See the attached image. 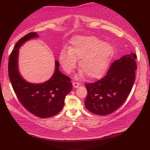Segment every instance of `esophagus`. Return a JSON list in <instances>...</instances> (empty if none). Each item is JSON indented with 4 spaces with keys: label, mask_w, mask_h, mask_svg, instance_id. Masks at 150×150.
Wrapping results in <instances>:
<instances>
[{
    "label": "esophagus",
    "mask_w": 150,
    "mask_h": 150,
    "mask_svg": "<svg viewBox=\"0 0 150 150\" xmlns=\"http://www.w3.org/2000/svg\"><path fill=\"white\" fill-rule=\"evenodd\" d=\"M72 84H73V86H74V88H79V86H80V84L79 83H76V82H74Z\"/></svg>",
    "instance_id": "34e87169"
}]
</instances>
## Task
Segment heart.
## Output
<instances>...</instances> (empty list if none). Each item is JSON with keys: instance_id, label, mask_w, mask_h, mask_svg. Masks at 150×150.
I'll list each match as a JSON object with an SVG mask.
<instances>
[{"instance_id": "heart-1", "label": "heart", "mask_w": 150, "mask_h": 150, "mask_svg": "<svg viewBox=\"0 0 150 150\" xmlns=\"http://www.w3.org/2000/svg\"><path fill=\"white\" fill-rule=\"evenodd\" d=\"M114 49L111 45L94 36H79L71 39L69 49H63L59 54V62L63 70L70 74L76 66V61L81 70L90 79L102 77L112 61Z\"/></svg>"}]
</instances>
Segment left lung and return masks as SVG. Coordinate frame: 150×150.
<instances>
[{
	"label": "left lung",
	"instance_id": "left-lung-1",
	"mask_svg": "<svg viewBox=\"0 0 150 150\" xmlns=\"http://www.w3.org/2000/svg\"><path fill=\"white\" fill-rule=\"evenodd\" d=\"M135 53L115 61L103 79L88 83L84 104L89 112L98 115L112 113L125 102L132 88L137 64Z\"/></svg>",
	"mask_w": 150,
	"mask_h": 150
}]
</instances>
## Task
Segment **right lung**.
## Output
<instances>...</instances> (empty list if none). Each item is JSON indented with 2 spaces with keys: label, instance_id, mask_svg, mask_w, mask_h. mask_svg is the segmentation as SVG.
Segmentation results:
<instances>
[{
  "label": "right lung",
  "instance_id": "add662e5",
  "mask_svg": "<svg viewBox=\"0 0 150 150\" xmlns=\"http://www.w3.org/2000/svg\"><path fill=\"white\" fill-rule=\"evenodd\" d=\"M38 37L36 32H30L16 43L9 57L8 76L18 99L24 107L36 116L45 118L61 112L65 97L71 91L72 84L70 78L60 71L57 61H55L54 72L48 80L32 83L23 79L18 67L19 49L25 42Z\"/></svg>",
  "mask_w": 150,
  "mask_h": 150
}]
</instances>
